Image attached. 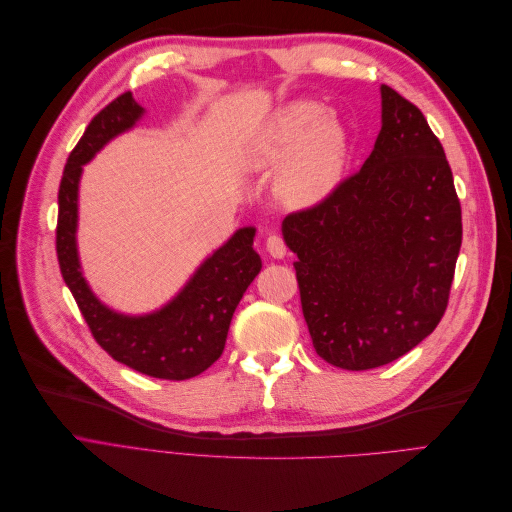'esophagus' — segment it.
Wrapping results in <instances>:
<instances>
[{"instance_id": "esophagus-1", "label": "esophagus", "mask_w": 512, "mask_h": 512, "mask_svg": "<svg viewBox=\"0 0 512 512\" xmlns=\"http://www.w3.org/2000/svg\"><path fill=\"white\" fill-rule=\"evenodd\" d=\"M267 252L273 256V258H284L288 247H286V241L280 237V235H269L267 237Z\"/></svg>"}]
</instances>
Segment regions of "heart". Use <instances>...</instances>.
Instances as JSON below:
<instances>
[{"instance_id": "obj_1", "label": "heart", "mask_w": 512, "mask_h": 512, "mask_svg": "<svg viewBox=\"0 0 512 512\" xmlns=\"http://www.w3.org/2000/svg\"><path fill=\"white\" fill-rule=\"evenodd\" d=\"M286 164L280 190L292 205H312L327 196L342 177L348 136L327 108L316 102H292L273 117L260 138L256 158L262 164Z\"/></svg>"}]
</instances>
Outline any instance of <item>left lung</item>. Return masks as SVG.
<instances>
[{
  "label": "left lung",
  "instance_id": "left-lung-1",
  "mask_svg": "<svg viewBox=\"0 0 512 512\" xmlns=\"http://www.w3.org/2000/svg\"><path fill=\"white\" fill-rule=\"evenodd\" d=\"M320 359L363 371L397 361L442 320L461 247V205L421 108L382 85L365 164L282 224Z\"/></svg>",
  "mask_w": 512,
  "mask_h": 512
}]
</instances>
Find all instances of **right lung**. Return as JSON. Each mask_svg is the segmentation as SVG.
Listing matches in <instances>:
<instances>
[{
	"mask_svg": "<svg viewBox=\"0 0 512 512\" xmlns=\"http://www.w3.org/2000/svg\"><path fill=\"white\" fill-rule=\"evenodd\" d=\"M141 115L143 108L134 102L132 91H126L89 121L81 141L72 149L57 196V260L64 282L102 350L145 376L188 380L203 374L222 356L232 314L260 273L262 262L252 247L254 228H241L205 260L179 297L158 314L119 316L91 294L81 275L74 241L81 166L113 136L132 128Z\"/></svg>",
	"mask_w": 512,
	"mask_h": 512,
	"instance_id": "obj_1",
	"label": "right lung"
}]
</instances>
